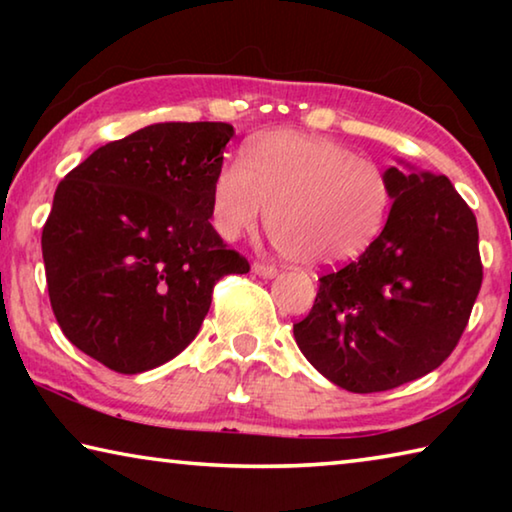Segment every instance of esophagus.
<instances>
[{
	"label": "esophagus",
	"instance_id": "obj_1",
	"mask_svg": "<svg viewBox=\"0 0 512 512\" xmlns=\"http://www.w3.org/2000/svg\"><path fill=\"white\" fill-rule=\"evenodd\" d=\"M253 273L255 275H262V277H275L277 275V268L275 266H268L262 262H255L253 264Z\"/></svg>",
	"mask_w": 512,
	"mask_h": 512
}]
</instances>
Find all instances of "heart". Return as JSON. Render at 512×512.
Instances as JSON below:
<instances>
[{
    "label": "heart",
    "mask_w": 512,
    "mask_h": 512,
    "mask_svg": "<svg viewBox=\"0 0 512 512\" xmlns=\"http://www.w3.org/2000/svg\"><path fill=\"white\" fill-rule=\"evenodd\" d=\"M244 162H225L212 183V223L223 239L266 228L289 262L334 268L366 253L391 210L377 162L336 140L298 131L259 135Z\"/></svg>",
    "instance_id": "b5f03b06"
}]
</instances>
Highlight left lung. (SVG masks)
<instances>
[{
	"mask_svg": "<svg viewBox=\"0 0 512 512\" xmlns=\"http://www.w3.org/2000/svg\"><path fill=\"white\" fill-rule=\"evenodd\" d=\"M386 169L391 214L366 253L320 277L300 352L350 393L391 391L436 370L479 296V228L454 185L429 171Z\"/></svg>",
	"mask_w": 512,
	"mask_h": 512,
	"instance_id": "obj_1",
	"label": "left lung"
}]
</instances>
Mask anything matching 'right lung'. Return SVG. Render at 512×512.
<instances>
[{"mask_svg": "<svg viewBox=\"0 0 512 512\" xmlns=\"http://www.w3.org/2000/svg\"><path fill=\"white\" fill-rule=\"evenodd\" d=\"M235 128L164 121L110 142L60 180L42 228L60 329L137 375L196 339L223 275L250 271L212 228V183Z\"/></svg>", "mask_w": 512, "mask_h": 512, "instance_id": "1", "label": "right lung"}]
</instances>
